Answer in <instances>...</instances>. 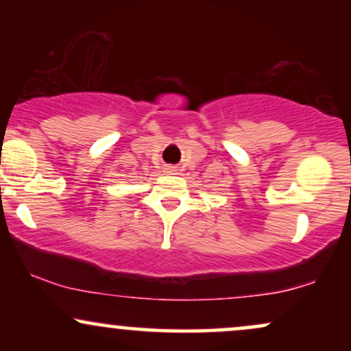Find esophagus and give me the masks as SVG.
Listing matches in <instances>:
<instances>
[{
	"mask_svg": "<svg viewBox=\"0 0 351 351\" xmlns=\"http://www.w3.org/2000/svg\"><path fill=\"white\" fill-rule=\"evenodd\" d=\"M167 171H168V173H175L176 170H175V167H168Z\"/></svg>",
	"mask_w": 351,
	"mask_h": 351,
	"instance_id": "esophagus-1",
	"label": "esophagus"
}]
</instances>
